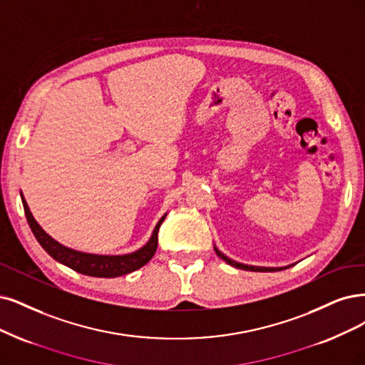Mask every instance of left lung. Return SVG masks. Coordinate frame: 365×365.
I'll use <instances>...</instances> for the list:
<instances>
[{"instance_id": "obj_1", "label": "left lung", "mask_w": 365, "mask_h": 365, "mask_svg": "<svg viewBox=\"0 0 365 365\" xmlns=\"http://www.w3.org/2000/svg\"><path fill=\"white\" fill-rule=\"evenodd\" d=\"M215 248V252L218 254V257L220 259H222L225 263H228L230 266H233V267H237V269H244V271H254V272H275V271H282V269H287V267H290V266H286V267H262V266H250V264H244V263H237V262H235V260H232V259H228L227 255H224L217 247H213Z\"/></svg>"}]
</instances>
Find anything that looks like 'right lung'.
I'll return each instance as SVG.
<instances>
[{
  "label": "right lung",
  "instance_id": "obj_1",
  "mask_svg": "<svg viewBox=\"0 0 365 365\" xmlns=\"http://www.w3.org/2000/svg\"><path fill=\"white\" fill-rule=\"evenodd\" d=\"M21 198H22L24 210H25V217H26V221H29L33 235L36 236L38 244L42 245V248L51 255V257L53 260H57L58 263H63L64 266L73 269V271L79 274H84L88 277H98V278H115V277L126 275L137 271V269L143 267L145 263L150 262L158 248L159 227L167 217L165 213L164 217L158 221L150 239H148L147 244L138 251L125 254V255H98V254H88V252L71 250L61 245L56 239H52L43 228L37 224L22 194H21Z\"/></svg>",
  "mask_w": 365,
  "mask_h": 365
}]
</instances>
